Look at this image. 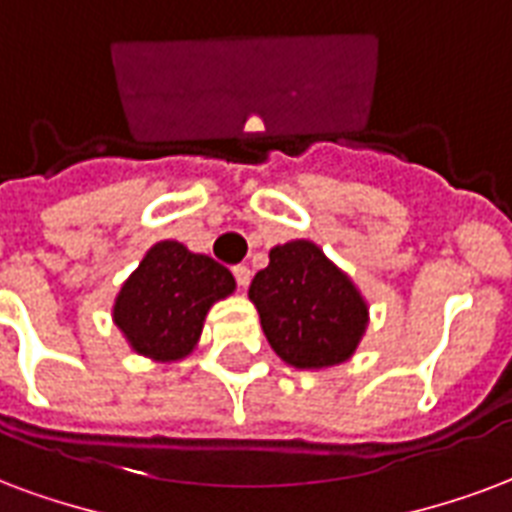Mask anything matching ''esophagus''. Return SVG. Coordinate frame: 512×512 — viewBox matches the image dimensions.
Segmentation results:
<instances>
[{
	"mask_svg": "<svg viewBox=\"0 0 512 512\" xmlns=\"http://www.w3.org/2000/svg\"><path fill=\"white\" fill-rule=\"evenodd\" d=\"M233 276H236L238 287H246L249 285V279H252V271H249L246 266H236L233 268Z\"/></svg>",
	"mask_w": 512,
	"mask_h": 512,
	"instance_id": "esophagus-1",
	"label": "esophagus"
}]
</instances>
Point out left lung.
<instances>
[{"label": "left lung", "mask_w": 512, "mask_h": 512, "mask_svg": "<svg viewBox=\"0 0 512 512\" xmlns=\"http://www.w3.org/2000/svg\"><path fill=\"white\" fill-rule=\"evenodd\" d=\"M249 298L268 344L295 369H328L350 358L369 323V306L352 279L312 241L268 252Z\"/></svg>", "instance_id": "obj_1"}]
</instances>
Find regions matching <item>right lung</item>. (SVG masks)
<instances>
[{"label":"right lung","mask_w":512,"mask_h":512,"mask_svg":"<svg viewBox=\"0 0 512 512\" xmlns=\"http://www.w3.org/2000/svg\"><path fill=\"white\" fill-rule=\"evenodd\" d=\"M236 290V279L208 255L160 241L121 285L113 323L138 355L170 363L187 358L211 306Z\"/></svg>","instance_id":"add662e5"}]
</instances>
